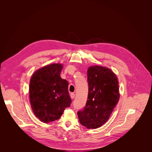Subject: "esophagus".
I'll return each mask as SVG.
<instances>
[{"label": "esophagus", "instance_id": "obj_1", "mask_svg": "<svg viewBox=\"0 0 152 152\" xmlns=\"http://www.w3.org/2000/svg\"><path fill=\"white\" fill-rule=\"evenodd\" d=\"M70 97H71V98H72V99H74V98H75V93H71V94H70Z\"/></svg>", "mask_w": 152, "mask_h": 152}]
</instances>
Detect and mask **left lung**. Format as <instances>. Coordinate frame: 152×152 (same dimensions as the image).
I'll list each match as a JSON object with an SVG mask.
<instances>
[{"label": "left lung", "instance_id": "obj_1", "mask_svg": "<svg viewBox=\"0 0 152 152\" xmlns=\"http://www.w3.org/2000/svg\"><path fill=\"white\" fill-rule=\"evenodd\" d=\"M87 80V101L77 116L81 125L88 129H97L108 121L119 101L118 80L110 69L98 65L88 69Z\"/></svg>", "mask_w": 152, "mask_h": 152}]
</instances>
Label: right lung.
<instances>
[{
	"mask_svg": "<svg viewBox=\"0 0 152 152\" xmlns=\"http://www.w3.org/2000/svg\"><path fill=\"white\" fill-rule=\"evenodd\" d=\"M62 65L53 64L39 69L30 83V101L35 116L44 123L59 119L72 102L68 83L61 77Z\"/></svg>",
	"mask_w": 152,
	"mask_h": 152,
	"instance_id": "obj_1",
	"label": "right lung"
}]
</instances>
